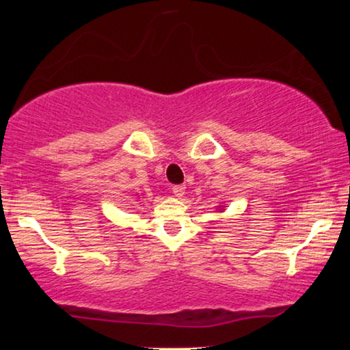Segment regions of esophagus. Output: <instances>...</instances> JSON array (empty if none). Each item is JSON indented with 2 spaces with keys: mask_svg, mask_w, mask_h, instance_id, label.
<instances>
[{
  "mask_svg": "<svg viewBox=\"0 0 350 350\" xmlns=\"http://www.w3.org/2000/svg\"><path fill=\"white\" fill-rule=\"evenodd\" d=\"M185 191H186L185 185H175L174 188H172V193H174L175 198H181V196L185 194Z\"/></svg>",
  "mask_w": 350,
  "mask_h": 350,
  "instance_id": "1",
  "label": "esophagus"
}]
</instances>
